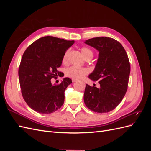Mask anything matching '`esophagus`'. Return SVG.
<instances>
[{
	"label": "esophagus",
	"mask_w": 151,
	"mask_h": 151,
	"mask_svg": "<svg viewBox=\"0 0 151 151\" xmlns=\"http://www.w3.org/2000/svg\"><path fill=\"white\" fill-rule=\"evenodd\" d=\"M72 83H76V82L77 81V80L74 79H72Z\"/></svg>",
	"instance_id": "1"
}]
</instances>
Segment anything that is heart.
<instances>
[{
    "mask_svg": "<svg viewBox=\"0 0 151 151\" xmlns=\"http://www.w3.org/2000/svg\"><path fill=\"white\" fill-rule=\"evenodd\" d=\"M81 51L85 59H91L93 57V52L90 48L83 47L81 48ZM69 50H67L62 57V62L65 63L67 62ZM88 73V70L86 68L79 67L76 66H71L65 70V76L74 79H79L84 75Z\"/></svg>",
    "mask_w": 151,
    "mask_h": 151,
    "instance_id": "heart-1",
    "label": "heart"
}]
</instances>
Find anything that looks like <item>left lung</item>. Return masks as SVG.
<instances>
[{
  "mask_svg": "<svg viewBox=\"0 0 151 151\" xmlns=\"http://www.w3.org/2000/svg\"><path fill=\"white\" fill-rule=\"evenodd\" d=\"M84 43L99 52L96 65L89 78L100 84L99 88L86 84L84 103L94 112H109L120 104L127 91L130 72L129 57L122 45L111 38H93Z\"/></svg>",
  "mask_w": 151,
  "mask_h": 151,
  "instance_id": "left-lung-1",
  "label": "left lung"
}]
</instances>
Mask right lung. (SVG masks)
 Wrapping results in <instances>:
<instances>
[{
  "mask_svg": "<svg viewBox=\"0 0 151 151\" xmlns=\"http://www.w3.org/2000/svg\"><path fill=\"white\" fill-rule=\"evenodd\" d=\"M74 43L53 36H44L28 47L19 67V83L24 101L35 111L50 114L64 103V92L72 80L66 77L59 84L52 85L51 79L60 74L66 50Z\"/></svg>",
  "mask_w": 151,
  "mask_h": 151,
  "instance_id": "right-lung-1",
  "label": "right lung"
}]
</instances>
